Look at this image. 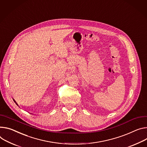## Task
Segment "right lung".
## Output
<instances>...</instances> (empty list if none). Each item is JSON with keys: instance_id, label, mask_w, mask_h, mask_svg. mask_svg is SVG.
<instances>
[{"instance_id": "add662e5", "label": "right lung", "mask_w": 147, "mask_h": 147, "mask_svg": "<svg viewBox=\"0 0 147 147\" xmlns=\"http://www.w3.org/2000/svg\"><path fill=\"white\" fill-rule=\"evenodd\" d=\"M14 101H15V102H16V104H17V105H18V104H17V103H16V101H15V100H14Z\"/></svg>"}]
</instances>
